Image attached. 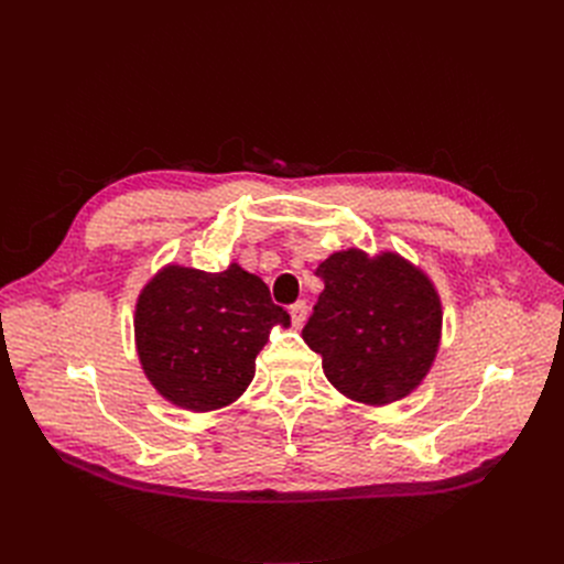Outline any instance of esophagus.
Wrapping results in <instances>:
<instances>
[{
    "instance_id": "esophagus-1",
    "label": "esophagus",
    "mask_w": 564,
    "mask_h": 564,
    "mask_svg": "<svg viewBox=\"0 0 564 564\" xmlns=\"http://www.w3.org/2000/svg\"><path fill=\"white\" fill-rule=\"evenodd\" d=\"M289 315H292L294 327H301V324L305 322V317H308V303H305V301L292 303V305H289Z\"/></svg>"
}]
</instances>
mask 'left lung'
Instances as JSON below:
<instances>
[{"instance_id":"8db88e82","label":"left lung","mask_w":564,"mask_h":564,"mask_svg":"<svg viewBox=\"0 0 564 564\" xmlns=\"http://www.w3.org/2000/svg\"><path fill=\"white\" fill-rule=\"evenodd\" d=\"M303 340L322 355L324 377L350 400L388 404L429 373L442 327L431 280L398 253L367 259L360 249L332 253Z\"/></svg>"}]
</instances>
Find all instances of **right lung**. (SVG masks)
<instances>
[{
  "label": "right lung",
  "mask_w": 564,
  "mask_h": 564,
  "mask_svg": "<svg viewBox=\"0 0 564 564\" xmlns=\"http://www.w3.org/2000/svg\"><path fill=\"white\" fill-rule=\"evenodd\" d=\"M272 324L289 315L261 278L237 263L224 272L169 265L135 305L141 365L166 400L193 412L226 406L251 383Z\"/></svg>",
  "instance_id": "1"
}]
</instances>
